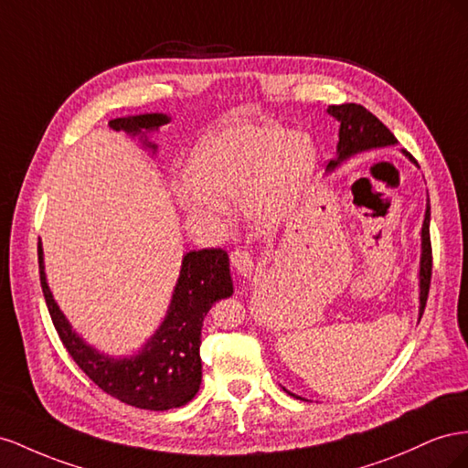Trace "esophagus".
Masks as SVG:
<instances>
[{
	"mask_svg": "<svg viewBox=\"0 0 468 468\" xmlns=\"http://www.w3.org/2000/svg\"><path fill=\"white\" fill-rule=\"evenodd\" d=\"M231 264L233 269L241 274L243 278H250L252 276V257L249 250H243V249H237L231 252Z\"/></svg>",
	"mask_w": 468,
	"mask_h": 468,
	"instance_id": "34e87169",
	"label": "esophagus"
}]
</instances>
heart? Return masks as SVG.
<instances>
[{"label": "heart", "mask_w": 468, "mask_h": 468, "mask_svg": "<svg viewBox=\"0 0 468 468\" xmlns=\"http://www.w3.org/2000/svg\"><path fill=\"white\" fill-rule=\"evenodd\" d=\"M317 166V146L305 133L278 123L239 122L196 144L190 176L172 190L180 207L209 223H223L225 202H237L250 225L282 221Z\"/></svg>", "instance_id": "b5f03b06"}]
</instances>
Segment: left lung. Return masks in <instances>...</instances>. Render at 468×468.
I'll return each mask as SVG.
<instances>
[{
    "instance_id": "8db88e82",
    "label": "left lung",
    "mask_w": 468,
    "mask_h": 468,
    "mask_svg": "<svg viewBox=\"0 0 468 468\" xmlns=\"http://www.w3.org/2000/svg\"><path fill=\"white\" fill-rule=\"evenodd\" d=\"M327 113L335 117L339 122V143H337V158L329 160L327 172H333L341 166L345 160H349L360 153H368L375 149H384V146L398 144V139L392 135V131L386 127L377 115H372L367 108L358 103H341L329 105ZM410 160H413L406 151H402ZM418 165V163H413ZM430 219L431 207L430 199L425 204V216L421 225V257H420V319L430 293L431 282V241H430ZM290 396H296L288 392ZM300 398V396H296ZM303 399V398H300Z\"/></svg>"
}]
</instances>
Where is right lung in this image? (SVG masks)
Instances as JSON below:
<instances>
[{
	"mask_svg": "<svg viewBox=\"0 0 468 468\" xmlns=\"http://www.w3.org/2000/svg\"><path fill=\"white\" fill-rule=\"evenodd\" d=\"M166 123H170L166 113H141L112 119L110 129L139 137L143 149L156 154L158 144L149 135ZM38 272L48 314L66 351L103 392L153 411L180 408L197 394L202 384L199 337L204 317L213 303L233 293L229 257L223 249L186 252L163 324L139 351L125 356L98 351L70 325L48 288L43 243H38Z\"/></svg>",
	"mask_w": 468,
	"mask_h": 468,
	"instance_id": "obj_1",
	"label": "right lung"
}]
</instances>
